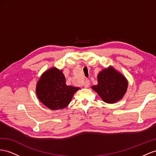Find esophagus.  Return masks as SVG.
I'll use <instances>...</instances> for the list:
<instances>
[{"label":"esophagus","mask_w":156,"mask_h":156,"mask_svg":"<svg viewBox=\"0 0 156 156\" xmlns=\"http://www.w3.org/2000/svg\"><path fill=\"white\" fill-rule=\"evenodd\" d=\"M90 86V81L88 80H86L84 82V87L86 88H87Z\"/></svg>","instance_id":"esophagus-1"}]
</instances>
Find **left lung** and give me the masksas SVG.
Instances as JSON below:
<instances>
[{"label":"left lung","mask_w":156,"mask_h":156,"mask_svg":"<svg viewBox=\"0 0 156 156\" xmlns=\"http://www.w3.org/2000/svg\"><path fill=\"white\" fill-rule=\"evenodd\" d=\"M128 85L127 79L112 66L102 70L98 74V84L91 88L107 103H115L124 97Z\"/></svg>","instance_id":"8db88e82"}]
</instances>
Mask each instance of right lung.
<instances>
[{"label": "right lung", "instance_id": "right-lung-1", "mask_svg": "<svg viewBox=\"0 0 156 156\" xmlns=\"http://www.w3.org/2000/svg\"><path fill=\"white\" fill-rule=\"evenodd\" d=\"M80 89L67 86L62 70L52 67L41 74L37 82L35 92L39 100L47 108L58 110L67 107L74 93Z\"/></svg>", "mask_w": 156, "mask_h": 156}]
</instances>
